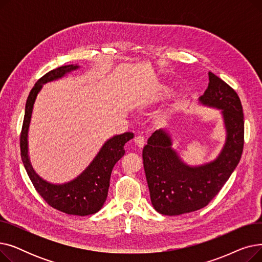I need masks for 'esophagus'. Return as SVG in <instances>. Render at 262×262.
<instances>
[{
    "mask_svg": "<svg viewBox=\"0 0 262 262\" xmlns=\"http://www.w3.org/2000/svg\"><path fill=\"white\" fill-rule=\"evenodd\" d=\"M134 141H135V144L138 146L139 148H142L144 146V144H145V140H144V137L143 136H136Z\"/></svg>",
    "mask_w": 262,
    "mask_h": 262,
    "instance_id": "obj_1",
    "label": "esophagus"
}]
</instances>
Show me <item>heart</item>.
Listing matches in <instances>:
<instances>
[{"instance_id": "obj_1", "label": "heart", "mask_w": 262, "mask_h": 262, "mask_svg": "<svg viewBox=\"0 0 262 262\" xmlns=\"http://www.w3.org/2000/svg\"><path fill=\"white\" fill-rule=\"evenodd\" d=\"M167 93H169V89L168 88H166V89H162L157 95H158V98H162V96H164L166 95Z\"/></svg>"}]
</instances>
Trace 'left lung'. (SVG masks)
I'll use <instances>...</instances> for the list:
<instances>
[{
  "label": "left lung",
  "instance_id": "left-lung-1",
  "mask_svg": "<svg viewBox=\"0 0 262 262\" xmlns=\"http://www.w3.org/2000/svg\"><path fill=\"white\" fill-rule=\"evenodd\" d=\"M208 75V88L199 101L222 110L226 139L219 156L201 166H189L172 147V137L166 129L154 132L143 147L150 201L164 215H180L207 206L228 181L243 152L244 121L239 96L224 80L211 72Z\"/></svg>",
  "mask_w": 262,
  "mask_h": 262
}]
</instances>
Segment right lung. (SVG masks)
<instances>
[{
  "label": "right lung",
  "mask_w": 262,
  "mask_h": 262,
  "mask_svg": "<svg viewBox=\"0 0 262 262\" xmlns=\"http://www.w3.org/2000/svg\"><path fill=\"white\" fill-rule=\"evenodd\" d=\"M79 66H62L48 72L33 87L25 104V115L20 137L21 158L24 168L38 193L53 208L73 215H89L98 212L107 199L109 181L115 164L125 153L124 145L134 138L133 133H124L108 139L101 147L89 166L73 181L55 185L42 180L33 169L29 157L30 123L34 104L38 93L45 84L63 77L66 74L77 70Z\"/></svg>",
  "instance_id": "1"
}]
</instances>
